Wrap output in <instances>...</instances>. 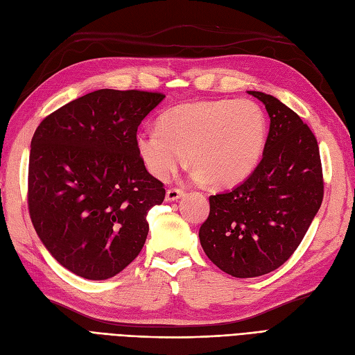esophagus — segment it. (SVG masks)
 Returning <instances> with one entry per match:
<instances>
[{"label":"esophagus","instance_id":"esophagus-1","mask_svg":"<svg viewBox=\"0 0 355 355\" xmlns=\"http://www.w3.org/2000/svg\"><path fill=\"white\" fill-rule=\"evenodd\" d=\"M182 196H184V191H182L180 188H168L167 192H166V200L167 201H176Z\"/></svg>","mask_w":355,"mask_h":355}]
</instances>
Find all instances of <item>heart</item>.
I'll list each match as a JSON object with an SVG mask.
<instances>
[{
    "mask_svg": "<svg viewBox=\"0 0 355 355\" xmlns=\"http://www.w3.org/2000/svg\"><path fill=\"white\" fill-rule=\"evenodd\" d=\"M268 124L249 99L182 103L161 114L158 127L141 128L135 145L146 170L166 180L185 161L194 178L232 187L249 176L262 157Z\"/></svg>",
    "mask_w": 355,
    "mask_h": 355,
    "instance_id": "heart-1",
    "label": "heart"
}]
</instances>
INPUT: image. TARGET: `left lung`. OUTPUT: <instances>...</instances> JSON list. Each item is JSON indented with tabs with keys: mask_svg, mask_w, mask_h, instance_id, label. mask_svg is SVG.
I'll use <instances>...</instances> for the list:
<instances>
[{
	"mask_svg": "<svg viewBox=\"0 0 355 355\" xmlns=\"http://www.w3.org/2000/svg\"><path fill=\"white\" fill-rule=\"evenodd\" d=\"M249 93L271 118L262 159L241 185L209 197V218L198 232L209 259L237 278L282 266L304 240L324 196L311 128L274 96Z\"/></svg>",
	"mask_w": 355,
	"mask_h": 355,
	"instance_id": "obj_1",
	"label": "left lung"
}]
</instances>
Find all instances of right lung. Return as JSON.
<instances>
[{"mask_svg": "<svg viewBox=\"0 0 355 355\" xmlns=\"http://www.w3.org/2000/svg\"><path fill=\"white\" fill-rule=\"evenodd\" d=\"M166 96L102 89L63 105L31 142L28 209L40 240L87 280L121 272L141 253L146 214L166 197L135 145L137 127Z\"/></svg>", "mask_w": 355, "mask_h": 355, "instance_id": "add662e5", "label": "right lung"}]
</instances>
